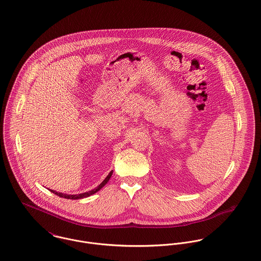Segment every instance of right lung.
I'll return each mask as SVG.
<instances>
[{
	"label": "right lung",
	"instance_id": "right-lung-1",
	"mask_svg": "<svg viewBox=\"0 0 261 261\" xmlns=\"http://www.w3.org/2000/svg\"><path fill=\"white\" fill-rule=\"evenodd\" d=\"M112 174H113V170L108 174V176L103 179V181H102L98 187H96L94 190H90V191H88V192H84V193H80V194H66V193L58 192V191H56V190H48L51 191L53 193H55L56 195H59L60 197H64V198H68V199H80V198H85V197H88V196H90V195H92V194H95L96 191H98L100 189H102V188L108 184V181L110 180Z\"/></svg>",
	"mask_w": 261,
	"mask_h": 261
}]
</instances>
